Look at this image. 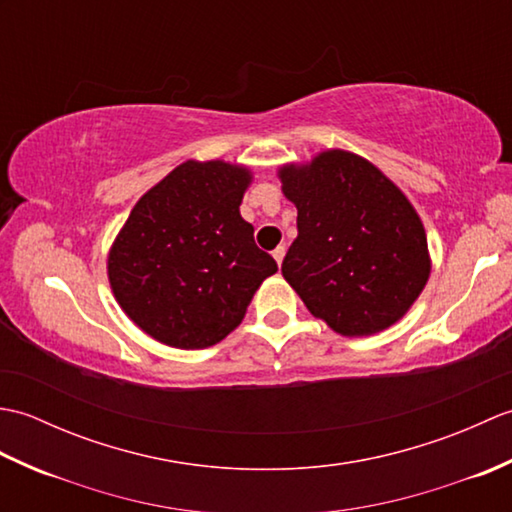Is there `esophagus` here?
I'll list each match as a JSON object with an SVG mask.
<instances>
[{
    "mask_svg": "<svg viewBox=\"0 0 512 512\" xmlns=\"http://www.w3.org/2000/svg\"><path fill=\"white\" fill-rule=\"evenodd\" d=\"M284 255H286V246H277L275 250H273V257H275V262L281 266V262H284Z\"/></svg>",
    "mask_w": 512,
    "mask_h": 512,
    "instance_id": "obj_1",
    "label": "esophagus"
}]
</instances>
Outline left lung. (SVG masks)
Returning a JSON list of instances; mask_svg holds the SVG:
<instances>
[{
  "mask_svg": "<svg viewBox=\"0 0 512 512\" xmlns=\"http://www.w3.org/2000/svg\"><path fill=\"white\" fill-rule=\"evenodd\" d=\"M297 206V239L281 275L314 317L343 336H369L405 317L429 281L420 215L367 158L328 149L279 167Z\"/></svg>",
  "mask_w": 512,
  "mask_h": 512,
  "instance_id": "8db88e82",
  "label": "left lung"
}]
</instances>
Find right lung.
Here are the masks:
<instances>
[{
	"instance_id": "add662e5",
	"label": "right lung",
	"mask_w": 512,
	"mask_h": 512,
	"mask_svg": "<svg viewBox=\"0 0 512 512\" xmlns=\"http://www.w3.org/2000/svg\"><path fill=\"white\" fill-rule=\"evenodd\" d=\"M253 171L187 160L129 213L107 255L114 299L140 330L178 350H204L242 323L277 262L239 204Z\"/></svg>"
}]
</instances>
